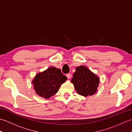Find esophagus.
Here are the masks:
<instances>
[{
  "instance_id": "1",
  "label": "esophagus",
  "mask_w": 132,
  "mask_h": 132,
  "mask_svg": "<svg viewBox=\"0 0 132 132\" xmlns=\"http://www.w3.org/2000/svg\"><path fill=\"white\" fill-rule=\"evenodd\" d=\"M66 77H68V79H70V78H71V74H70V73H69V74H66Z\"/></svg>"
}]
</instances>
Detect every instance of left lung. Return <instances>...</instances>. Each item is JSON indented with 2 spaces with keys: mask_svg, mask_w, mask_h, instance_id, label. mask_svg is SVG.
Here are the masks:
<instances>
[{
  "mask_svg": "<svg viewBox=\"0 0 132 132\" xmlns=\"http://www.w3.org/2000/svg\"><path fill=\"white\" fill-rule=\"evenodd\" d=\"M72 76L71 82L78 94L86 97L96 93L100 79L87 67L82 65L77 67Z\"/></svg>",
  "mask_w": 132,
  "mask_h": 132,
  "instance_id": "1",
  "label": "left lung"
}]
</instances>
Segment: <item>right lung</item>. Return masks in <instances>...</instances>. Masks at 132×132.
Wrapping results in <instances>:
<instances>
[{
    "instance_id": "1",
    "label": "right lung",
    "mask_w": 132,
    "mask_h": 132,
    "mask_svg": "<svg viewBox=\"0 0 132 132\" xmlns=\"http://www.w3.org/2000/svg\"><path fill=\"white\" fill-rule=\"evenodd\" d=\"M68 79L60 69L50 67L36 75L32 83L36 93L45 99L49 98L58 92L61 85Z\"/></svg>"
}]
</instances>
